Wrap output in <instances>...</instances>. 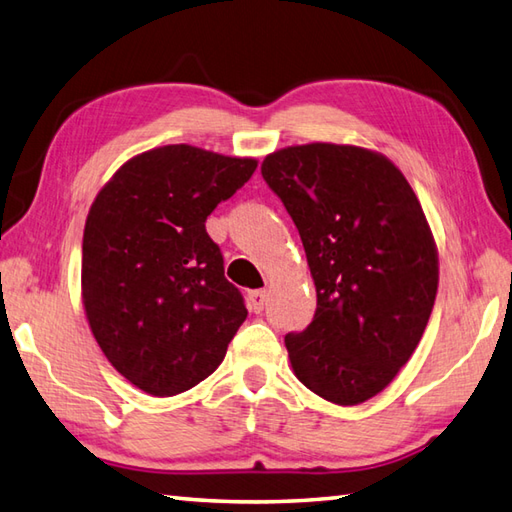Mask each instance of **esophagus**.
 Instances as JSON below:
<instances>
[{"mask_svg": "<svg viewBox=\"0 0 512 512\" xmlns=\"http://www.w3.org/2000/svg\"><path fill=\"white\" fill-rule=\"evenodd\" d=\"M248 306L253 312H262L266 306V290H250L248 292Z\"/></svg>", "mask_w": 512, "mask_h": 512, "instance_id": "esophagus-1", "label": "esophagus"}]
</instances>
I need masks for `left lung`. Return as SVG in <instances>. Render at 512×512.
I'll return each mask as SVG.
<instances>
[{
    "label": "left lung",
    "instance_id": "8db88e82",
    "mask_svg": "<svg viewBox=\"0 0 512 512\" xmlns=\"http://www.w3.org/2000/svg\"><path fill=\"white\" fill-rule=\"evenodd\" d=\"M262 176L297 226L317 288L308 328L286 334L292 369L336 405L365 402L409 361L436 301L422 206L385 156L352 145L275 151Z\"/></svg>",
    "mask_w": 512,
    "mask_h": 512
}]
</instances>
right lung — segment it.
<instances>
[{
	"instance_id": "add662e5",
	"label": "right lung",
	"mask_w": 512,
	"mask_h": 512,
	"mask_svg": "<svg viewBox=\"0 0 512 512\" xmlns=\"http://www.w3.org/2000/svg\"><path fill=\"white\" fill-rule=\"evenodd\" d=\"M253 158L167 145L132 158L96 195L83 231V306L129 383L176 396L211 376L246 319L206 217L244 187Z\"/></svg>"
}]
</instances>
